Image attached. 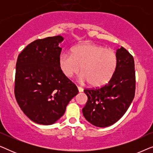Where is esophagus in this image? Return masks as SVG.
I'll return each mask as SVG.
<instances>
[{
  "label": "esophagus",
  "instance_id": "1",
  "mask_svg": "<svg viewBox=\"0 0 153 153\" xmlns=\"http://www.w3.org/2000/svg\"><path fill=\"white\" fill-rule=\"evenodd\" d=\"M77 88H78L79 93H81V92L83 91V88H81V87H80V86H77Z\"/></svg>",
  "mask_w": 153,
  "mask_h": 153
}]
</instances>
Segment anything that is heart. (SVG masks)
I'll return each mask as SVG.
<instances>
[{"mask_svg":"<svg viewBox=\"0 0 153 153\" xmlns=\"http://www.w3.org/2000/svg\"><path fill=\"white\" fill-rule=\"evenodd\" d=\"M118 57L114 50L94 44H81L71 50V55L62 53L59 65L63 74L72 78L81 72L79 79L93 87L105 85L116 72Z\"/></svg>","mask_w":153,"mask_h":153,"instance_id":"1","label":"heart"}]
</instances>
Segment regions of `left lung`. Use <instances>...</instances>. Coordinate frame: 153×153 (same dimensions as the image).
<instances>
[{
	"instance_id": "8db88e82",
	"label": "left lung",
	"mask_w": 153,
	"mask_h": 153,
	"mask_svg": "<svg viewBox=\"0 0 153 153\" xmlns=\"http://www.w3.org/2000/svg\"><path fill=\"white\" fill-rule=\"evenodd\" d=\"M118 65L107 84L100 88L85 89L88 101L82 112L92 125L110 126L122 118L134 97L136 77L133 56L125 48L117 49Z\"/></svg>"
}]
</instances>
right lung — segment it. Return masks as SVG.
I'll return each instance as SVG.
<instances>
[{"label": "right lung", "mask_w": 153, "mask_h": 153, "mask_svg": "<svg viewBox=\"0 0 153 153\" xmlns=\"http://www.w3.org/2000/svg\"><path fill=\"white\" fill-rule=\"evenodd\" d=\"M63 39L60 35L36 39L18 56L14 95L24 114L37 124L55 123L79 93L60 68Z\"/></svg>", "instance_id": "obj_1"}]
</instances>
